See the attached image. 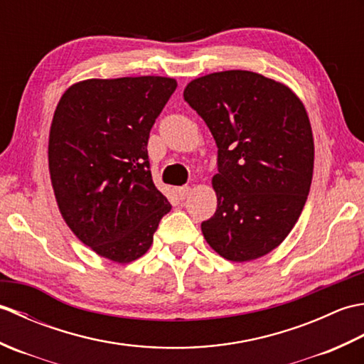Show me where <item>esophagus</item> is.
I'll list each match as a JSON object with an SVG mask.
<instances>
[{
    "label": "esophagus",
    "mask_w": 364,
    "mask_h": 364,
    "mask_svg": "<svg viewBox=\"0 0 364 364\" xmlns=\"http://www.w3.org/2000/svg\"><path fill=\"white\" fill-rule=\"evenodd\" d=\"M176 194L180 197V200L188 198V196L191 194V188L189 186H181V188H176Z\"/></svg>",
    "instance_id": "1"
}]
</instances>
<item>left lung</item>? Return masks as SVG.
I'll use <instances>...</instances> for the list:
<instances>
[{"mask_svg": "<svg viewBox=\"0 0 364 364\" xmlns=\"http://www.w3.org/2000/svg\"><path fill=\"white\" fill-rule=\"evenodd\" d=\"M183 95L219 149L206 242L228 261L264 257L291 233L310 194L314 141L305 105L286 84L249 70L200 76Z\"/></svg>", "mask_w": 364, "mask_h": 364, "instance_id": "1", "label": "left lung"}]
</instances>
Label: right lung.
<instances>
[{"mask_svg":"<svg viewBox=\"0 0 364 364\" xmlns=\"http://www.w3.org/2000/svg\"><path fill=\"white\" fill-rule=\"evenodd\" d=\"M176 89L166 76L72 84L54 111L48 168L65 223L82 244L119 264L141 258L172 210L154 186L150 129Z\"/></svg>","mask_w":364,"mask_h":364,"instance_id":"1","label":"right lung"}]
</instances>
